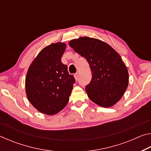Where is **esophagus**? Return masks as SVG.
Returning <instances> with one entry per match:
<instances>
[{"label":"esophagus","mask_w":151,"mask_h":151,"mask_svg":"<svg viewBox=\"0 0 151 151\" xmlns=\"http://www.w3.org/2000/svg\"><path fill=\"white\" fill-rule=\"evenodd\" d=\"M74 76H75V80L77 81L78 80V73H76L75 75H74Z\"/></svg>","instance_id":"esophagus-1"}]
</instances>
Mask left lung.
<instances>
[{
    "instance_id": "left-lung-1",
    "label": "left lung",
    "mask_w": 151,
    "mask_h": 151,
    "mask_svg": "<svg viewBox=\"0 0 151 151\" xmlns=\"http://www.w3.org/2000/svg\"><path fill=\"white\" fill-rule=\"evenodd\" d=\"M90 65L92 80L86 86L88 98L99 106H114L124 95L129 85V72L121 57L105 42L80 37L68 42Z\"/></svg>"
}]
</instances>
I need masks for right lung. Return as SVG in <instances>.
Masks as SVG:
<instances>
[{
    "mask_svg": "<svg viewBox=\"0 0 151 151\" xmlns=\"http://www.w3.org/2000/svg\"><path fill=\"white\" fill-rule=\"evenodd\" d=\"M66 45L52 43L33 60L25 78L27 99L41 113L54 115L65 108L72 93L74 76L61 62Z\"/></svg>",
    "mask_w": 151,
    "mask_h": 151,
    "instance_id": "obj_1",
    "label": "right lung"
}]
</instances>
